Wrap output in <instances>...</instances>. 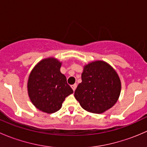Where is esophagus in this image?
<instances>
[{"instance_id":"34e87169","label":"esophagus","mask_w":147,"mask_h":147,"mask_svg":"<svg viewBox=\"0 0 147 147\" xmlns=\"http://www.w3.org/2000/svg\"><path fill=\"white\" fill-rule=\"evenodd\" d=\"M71 87H72V90H73V91H75V90H76V88H77V84H72V85L71 86Z\"/></svg>"}]
</instances>
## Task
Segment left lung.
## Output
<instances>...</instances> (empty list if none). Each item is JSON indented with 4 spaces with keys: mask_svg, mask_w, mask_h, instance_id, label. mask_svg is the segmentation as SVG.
I'll return each mask as SVG.
<instances>
[{
    "mask_svg": "<svg viewBox=\"0 0 147 147\" xmlns=\"http://www.w3.org/2000/svg\"><path fill=\"white\" fill-rule=\"evenodd\" d=\"M121 84L117 72L103 60L84 65L82 82L75 91V97L84 110L102 114L116 104Z\"/></svg>",
    "mask_w": 147,
    "mask_h": 147,
    "instance_id": "1",
    "label": "left lung"
}]
</instances>
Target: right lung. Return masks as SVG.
<instances>
[{"mask_svg":"<svg viewBox=\"0 0 147 147\" xmlns=\"http://www.w3.org/2000/svg\"><path fill=\"white\" fill-rule=\"evenodd\" d=\"M62 62L47 57L35 65L28 77V94L32 105L42 112L52 114L62 107L66 97L73 93L60 72Z\"/></svg>","mask_w":147,"mask_h":147,"instance_id":"1","label":"right lung"}]
</instances>
